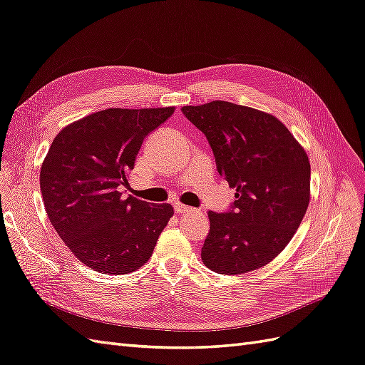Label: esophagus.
I'll return each mask as SVG.
<instances>
[{
  "label": "esophagus",
  "instance_id": "1",
  "mask_svg": "<svg viewBox=\"0 0 365 365\" xmlns=\"http://www.w3.org/2000/svg\"><path fill=\"white\" fill-rule=\"evenodd\" d=\"M175 212L180 213V215H196L200 213V210L192 209V207H187L182 204H175Z\"/></svg>",
  "mask_w": 365,
  "mask_h": 365
}]
</instances>
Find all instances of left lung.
Listing matches in <instances>:
<instances>
[{
	"instance_id": "obj_1",
	"label": "left lung",
	"mask_w": 365,
	"mask_h": 365,
	"mask_svg": "<svg viewBox=\"0 0 365 365\" xmlns=\"http://www.w3.org/2000/svg\"><path fill=\"white\" fill-rule=\"evenodd\" d=\"M181 110L205 135L218 173L236 189L229 210L207 212L202 262L222 274L262 267L285 249L307 212V153L279 120L252 107L212 101Z\"/></svg>"
}]
</instances>
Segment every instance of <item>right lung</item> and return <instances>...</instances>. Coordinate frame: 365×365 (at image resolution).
Here are the masks:
<instances>
[{
  "instance_id": "add662e5",
  "label": "right lung",
  "mask_w": 365,
  "mask_h": 365,
  "mask_svg": "<svg viewBox=\"0 0 365 365\" xmlns=\"http://www.w3.org/2000/svg\"><path fill=\"white\" fill-rule=\"evenodd\" d=\"M173 107L106 109L55 136L39 173L48 220L88 267L125 274L149 261L173 216L170 204L123 196L143 141Z\"/></svg>"
}]
</instances>
